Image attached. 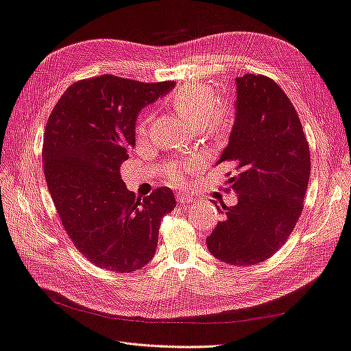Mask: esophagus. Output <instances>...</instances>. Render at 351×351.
I'll return each instance as SVG.
<instances>
[{
    "instance_id": "1",
    "label": "esophagus",
    "mask_w": 351,
    "mask_h": 351,
    "mask_svg": "<svg viewBox=\"0 0 351 351\" xmlns=\"http://www.w3.org/2000/svg\"><path fill=\"white\" fill-rule=\"evenodd\" d=\"M177 202H180V204H193V202H196V199L192 196V195H189V193H177Z\"/></svg>"
}]
</instances>
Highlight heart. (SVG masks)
Wrapping results in <instances>:
<instances>
[{
  "label": "heart",
  "instance_id": "1",
  "mask_svg": "<svg viewBox=\"0 0 351 351\" xmlns=\"http://www.w3.org/2000/svg\"><path fill=\"white\" fill-rule=\"evenodd\" d=\"M215 93L211 87L202 82H191L180 87L171 97V106L178 113L186 125L192 130H210L214 134H223L233 121V110L230 106L217 105ZM150 117H145L137 127L138 137H146L149 131ZM168 174L173 180L182 178V169L173 165Z\"/></svg>",
  "mask_w": 351,
  "mask_h": 351
}]
</instances>
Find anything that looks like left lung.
Here are the masks:
<instances>
[{"label": "left lung", "mask_w": 351, "mask_h": 351, "mask_svg": "<svg viewBox=\"0 0 351 351\" xmlns=\"http://www.w3.org/2000/svg\"><path fill=\"white\" fill-rule=\"evenodd\" d=\"M236 118L219 164L233 168L227 182L238 193L223 205V220L206 238L217 260L254 266L276 254L302 213L310 149L291 100L264 75L236 78Z\"/></svg>", "instance_id": "left-lung-1"}]
</instances>
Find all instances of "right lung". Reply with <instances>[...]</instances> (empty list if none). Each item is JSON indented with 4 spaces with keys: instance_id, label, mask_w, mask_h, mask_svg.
<instances>
[{
    "instance_id": "obj_1",
    "label": "right lung",
    "mask_w": 351,
    "mask_h": 351,
    "mask_svg": "<svg viewBox=\"0 0 351 351\" xmlns=\"http://www.w3.org/2000/svg\"><path fill=\"white\" fill-rule=\"evenodd\" d=\"M174 81L140 82L101 75L73 82L47 121L43 167L60 221L85 258L130 273L154 258L160 220L176 206L171 189L136 197L119 168L136 145L141 108Z\"/></svg>"
}]
</instances>
